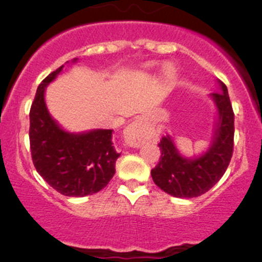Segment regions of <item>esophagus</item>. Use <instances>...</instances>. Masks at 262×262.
Here are the masks:
<instances>
[{
	"label": "esophagus",
	"mask_w": 262,
	"mask_h": 262,
	"mask_svg": "<svg viewBox=\"0 0 262 262\" xmlns=\"http://www.w3.org/2000/svg\"><path fill=\"white\" fill-rule=\"evenodd\" d=\"M124 137H125V142L129 146H141L144 139H146V132H144V128L141 121L134 120L133 123L129 124L125 128V130H124Z\"/></svg>",
	"instance_id": "1"
}]
</instances>
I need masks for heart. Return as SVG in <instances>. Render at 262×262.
<instances>
[{"mask_svg":"<svg viewBox=\"0 0 262 262\" xmlns=\"http://www.w3.org/2000/svg\"><path fill=\"white\" fill-rule=\"evenodd\" d=\"M163 72H165V75L167 76V77H173V75H175V68L171 64H167L163 68Z\"/></svg>","mask_w":262,"mask_h":262,"instance_id":"1","label":"heart"}]
</instances>
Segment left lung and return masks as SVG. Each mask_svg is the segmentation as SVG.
Instances as JSON below:
<instances>
[{"label": "left lung", "mask_w": 262, "mask_h": 262, "mask_svg": "<svg viewBox=\"0 0 262 262\" xmlns=\"http://www.w3.org/2000/svg\"><path fill=\"white\" fill-rule=\"evenodd\" d=\"M221 92L212 94L219 113V121L214 132L212 146L202 157H182L170 136L162 137L158 147L160 162L152 168L155 184L176 198L200 196L221 180L233 155L234 114L228 90L223 82Z\"/></svg>", "instance_id": "obj_1"}]
</instances>
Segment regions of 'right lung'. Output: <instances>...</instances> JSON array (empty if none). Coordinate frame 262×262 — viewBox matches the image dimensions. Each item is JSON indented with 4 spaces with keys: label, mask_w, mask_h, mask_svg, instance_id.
<instances>
[{
    "label": "right lung",
    "mask_w": 262,
    "mask_h": 262,
    "mask_svg": "<svg viewBox=\"0 0 262 262\" xmlns=\"http://www.w3.org/2000/svg\"><path fill=\"white\" fill-rule=\"evenodd\" d=\"M62 68L60 66L41 81L31 104V158L39 175L53 189L66 196H86L109 184L120 153L113 146L112 129L72 134L53 120L46 106L44 92Z\"/></svg>",
    "instance_id": "right-lung-1"
}]
</instances>
